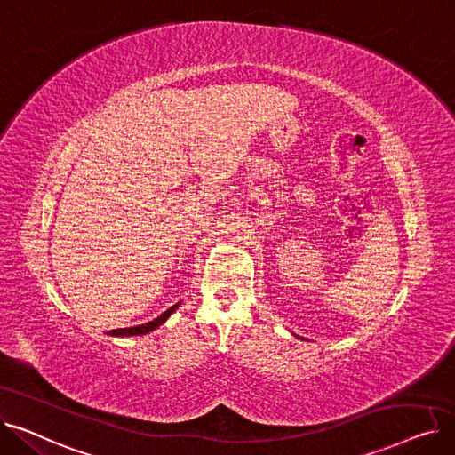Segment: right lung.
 Returning a JSON list of instances; mask_svg holds the SVG:
<instances>
[{
    "instance_id": "obj_1",
    "label": "right lung",
    "mask_w": 455,
    "mask_h": 455,
    "mask_svg": "<svg viewBox=\"0 0 455 455\" xmlns=\"http://www.w3.org/2000/svg\"><path fill=\"white\" fill-rule=\"evenodd\" d=\"M177 307H179V304L172 306L170 309H165V312H164L160 317H156V319H153V321H149V323H146V324L132 326V328H117V330H112V331H108V336H116V338H124V336H143V333H149V331L156 330L162 323H165L167 317H170Z\"/></svg>"
}]
</instances>
